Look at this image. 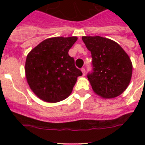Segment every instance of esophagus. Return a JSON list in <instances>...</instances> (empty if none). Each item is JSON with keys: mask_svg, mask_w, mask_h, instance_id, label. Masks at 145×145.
<instances>
[{"mask_svg": "<svg viewBox=\"0 0 145 145\" xmlns=\"http://www.w3.org/2000/svg\"><path fill=\"white\" fill-rule=\"evenodd\" d=\"M81 71L82 73H83V76H85V74H86V71H85V68H81Z\"/></svg>", "mask_w": 145, "mask_h": 145, "instance_id": "34e87169", "label": "esophagus"}]
</instances>
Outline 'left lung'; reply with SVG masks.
Here are the masks:
<instances>
[{
  "mask_svg": "<svg viewBox=\"0 0 145 145\" xmlns=\"http://www.w3.org/2000/svg\"><path fill=\"white\" fill-rule=\"evenodd\" d=\"M93 58V72L88 80L93 92L103 99H114L126 90L133 74V63L117 42L100 36H83Z\"/></svg>",
  "mask_w": 145,
  "mask_h": 145,
  "instance_id": "left-lung-1",
  "label": "left lung"
}]
</instances>
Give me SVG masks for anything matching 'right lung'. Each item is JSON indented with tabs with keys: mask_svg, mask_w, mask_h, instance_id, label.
I'll return each mask as SVG.
<instances>
[{
	"mask_svg": "<svg viewBox=\"0 0 145 145\" xmlns=\"http://www.w3.org/2000/svg\"><path fill=\"white\" fill-rule=\"evenodd\" d=\"M77 37H55L40 42L27 55L25 77L32 92L42 101L56 103L72 93L81 71L68 51Z\"/></svg>",
	"mask_w": 145,
	"mask_h": 145,
	"instance_id": "1",
	"label": "right lung"
}]
</instances>
